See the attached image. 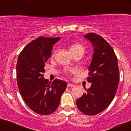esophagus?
<instances>
[{
  "label": "esophagus",
  "mask_w": 131,
  "mask_h": 131,
  "mask_svg": "<svg viewBox=\"0 0 131 131\" xmlns=\"http://www.w3.org/2000/svg\"><path fill=\"white\" fill-rule=\"evenodd\" d=\"M67 86H68V87H72V86H74V84H71V83H68Z\"/></svg>",
  "instance_id": "1"
}]
</instances>
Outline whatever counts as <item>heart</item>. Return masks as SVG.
<instances>
[{
	"label": "heart",
	"mask_w": 131,
	"mask_h": 131,
	"mask_svg": "<svg viewBox=\"0 0 131 131\" xmlns=\"http://www.w3.org/2000/svg\"><path fill=\"white\" fill-rule=\"evenodd\" d=\"M84 47L82 45L78 43H75L73 44L71 46V48H70V50L71 52L73 51H77V50H81V51L84 52Z\"/></svg>",
	"instance_id": "heart-1"
}]
</instances>
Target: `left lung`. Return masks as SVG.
<instances>
[{
  "label": "left lung",
  "mask_w": 131,
  "mask_h": 131,
  "mask_svg": "<svg viewBox=\"0 0 131 131\" xmlns=\"http://www.w3.org/2000/svg\"><path fill=\"white\" fill-rule=\"evenodd\" d=\"M94 48L87 81L91 86L76 100L77 107L83 113L94 115L103 112L115 97L119 79L117 58L108 42L94 33L84 35Z\"/></svg>",
  "instance_id": "1"
}]
</instances>
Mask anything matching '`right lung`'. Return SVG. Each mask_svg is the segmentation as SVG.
Instances as JSON below:
<instances>
[{
    "instance_id": "obj_1",
    "label": "right lung",
    "mask_w": 131,
    "mask_h": 131,
    "mask_svg": "<svg viewBox=\"0 0 131 131\" xmlns=\"http://www.w3.org/2000/svg\"><path fill=\"white\" fill-rule=\"evenodd\" d=\"M60 39L39 37L27 45L18 59L17 82L21 95L27 105L40 115H49L58 108L67 87L65 81L55 79L50 83L43 78L45 63Z\"/></svg>"
}]
</instances>
